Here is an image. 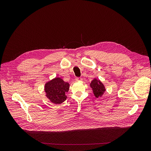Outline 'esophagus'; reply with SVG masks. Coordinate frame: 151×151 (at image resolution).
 Instances as JSON below:
<instances>
[{"instance_id": "34e87169", "label": "esophagus", "mask_w": 151, "mask_h": 151, "mask_svg": "<svg viewBox=\"0 0 151 151\" xmlns=\"http://www.w3.org/2000/svg\"><path fill=\"white\" fill-rule=\"evenodd\" d=\"M76 81H82V78H76Z\"/></svg>"}]
</instances>
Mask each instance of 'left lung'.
<instances>
[{
  "label": "left lung",
  "instance_id": "left-lung-1",
  "mask_svg": "<svg viewBox=\"0 0 151 151\" xmlns=\"http://www.w3.org/2000/svg\"><path fill=\"white\" fill-rule=\"evenodd\" d=\"M90 87H91L93 91V93L96 98L101 97L106 91L104 85L101 82L100 80H97V79H94L91 81L90 83Z\"/></svg>",
  "mask_w": 151,
  "mask_h": 151
}]
</instances>
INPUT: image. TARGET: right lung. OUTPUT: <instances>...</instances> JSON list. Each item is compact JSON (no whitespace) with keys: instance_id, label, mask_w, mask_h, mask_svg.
Returning a JSON list of instances; mask_svg holds the SVG:
<instances>
[{"instance_id":"right-lung-1","label":"right lung","mask_w":151,"mask_h":151,"mask_svg":"<svg viewBox=\"0 0 151 151\" xmlns=\"http://www.w3.org/2000/svg\"><path fill=\"white\" fill-rule=\"evenodd\" d=\"M69 83L60 78H55L47 82L45 92L47 98L53 103L58 104L66 100V94L69 90Z\"/></svg>"}]
</instances>
